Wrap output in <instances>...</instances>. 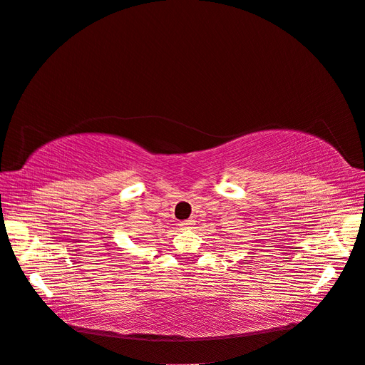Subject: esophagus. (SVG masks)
<instances>
[{
    "mask_svg": "<svg viewBox=\"0 0 365 365\" xmlns=\"http://www.w3.org/2000/svg\"><path fill=\"white\" fill-rule=\"evenodd\" d=\"M194 225V220H183L180 222V227L182 228H191Z\"/></svg>",
    "mask_w": 365,
    "mask_h": 365,
    "instance_id": "obj_1",
    "label": "esophagus"
}]
</instances>
